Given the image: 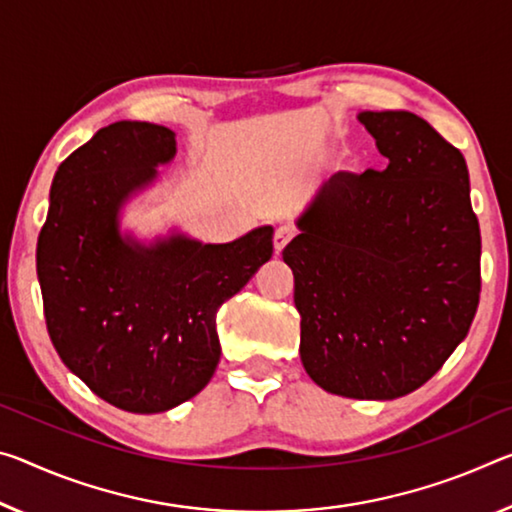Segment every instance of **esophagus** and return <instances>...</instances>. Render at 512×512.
<instances>
[{"label": "esophagus", "instance_id": "34e87169", "mask_svg": "<svg viewBox=\"0 0 512 512\" xmlns=\"http://www.w3.org/2000/svg\"><path fill=\"white\" fill-rule=\"evenodd\" d=\"M294 239V230H291V227H287V225H280L278 230H275V234H273V248H275V253H282V250L287 248V243Z\"/></svg>", "mask_w": 512, "mask_h": 512}]
</instances>
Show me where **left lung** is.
I'll return each instance as SVG.
<instances>
[{
	"label": "left lung",
	"instance_id": "8db88e82",
	"mask_svg": "<svg viewBox=\"0 0 512 512\" xmlns=\"http://www.w3.org/2000/svg\"><path fill=\"white\" fill-rule=\"evenodd\" d=\"M358 120L387 168L332 175L282 259L307 376L346 399L389 401L431 380L467 337L481 230L458 148L410 111Z\"/></svg>",
	"mask_w": 512,
	"mask_h": 512
}]
</instances>
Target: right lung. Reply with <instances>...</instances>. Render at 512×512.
Returning a JSON list of instances; mask_svg holds the SVG:
<instances>
[{
	"label": "right lung",
	"mask_w": 512,
	"mask_h": 512,
	"mask_svg": "<svg viewBox=\"0 0 512 512\" xmlns=\"http://www.w3.org/2000/svg\"><path fill=\"white\" fill-rule=\"evenodd\" d=\"M175 132L120 120L56 170L36 271L63 364L120 410L152 415L196 396L221 360L216 312L273 255V227L230 243L120 234V209L175 157Z\"/></svg>",
	"instance_id": "obj_1"
}]
</instances>
